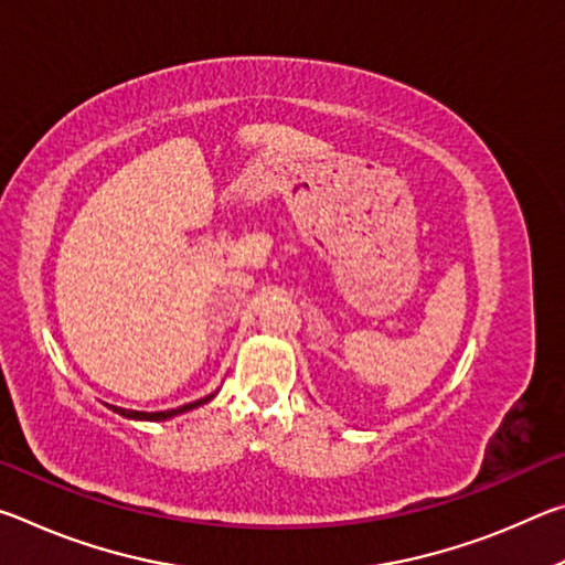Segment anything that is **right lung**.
Instances as JSON below:
<instances>
[{
    "label": "right lung",
    "instance_id": "add662e5",
    "mask_svg": "<svg viewBox=\"0 0 565 565\" xmlns=\"http://www.w3.org/2000/svg\"><path fill=\"white\" fill-rule=\"evenodd\" d=\"M209 398H214V394H209V396H204V398H199V401H194V404H186V406H179V408H171V411H154V414H145V411H127V408H117V406H111L114 411H117V414H121V416H127V418H145V420H164V418H171V416H177V414H184V411H191V408H196V406H202V404H206Z\"/></svg>",
    "mask_w": 565,
    "mask_h": 565
}]
</instances>
